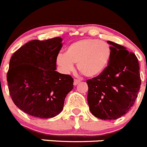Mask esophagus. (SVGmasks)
Segmentation results:
<instances>
[{
    "label": "esophagus",
    "instance_id": "34e87169",
    "mask_svg": "<svg viewBox=\"0 0 147 147\" xmlns=\"http://www.w3.org/2000/svg\"><path fill=\"white\" fill-rule=\"evenodd\" d=\"M79 83H80V80H78V79H75V80H74V86H76L77 84H78Z\"/></svg>",
    "mask_w": 147,
    "mask_h": 147
}]
</instances>
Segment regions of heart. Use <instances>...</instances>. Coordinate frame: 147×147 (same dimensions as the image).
Instances as JSON below:
<instances>
[{"label":"heart","instance_id":"1","mask_svg":"<svg viewBox=\"0 0 147 147\" xmlns=\"http://www.w3.org/2000/svg\"><path fill=\"white\" fill-rule=\"evenodd\" d=\"M112 56L111 46L105 41L87 38L69 45L64 53H59L56 64L64 73L73 69L77 64L79 72L92 78L105 70Z\"/></svg>","mask_w":147,"mask_h":147}]
</instances>
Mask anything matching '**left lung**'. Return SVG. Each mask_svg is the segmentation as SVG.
Here are the masks:
<instances>
[{"mask_svg": "<svg viewBox=\"0 0 147 147\" xmlns=\"http://www.w3.org/2000/svg\"><path fill=\"white\" fill-rule=\"evenodd\" d=\"M112 56L105 70L86 80L90 111L104 120L116 119L133 107L141 87L136 55L111 41Z\"/></svg>", "mask_w": 147, "mask_h": 147, "instance_id": "8db88e82", "label": "left lung"}]
</instances>
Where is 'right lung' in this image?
Returning a JSON list of instances; mask_svg holds the SVG:
<instances>
[{
    "label": "right lung",
    "instance_id": "1",
    "mask_svg": "<svg viewBox=\"0 0 147 147\" xmlns=\"http://www.w3.org/2000/svg\"><path fill=\"white\" fill-rule=\"evenodd\" d=\"M62 39L30 41L14 52L9 61L8 87L11 100L22 111L42 119L61 113L73 88L69 75L56 72Z\"/></svg>",
    "mask_w": 147,
    "mask_h": 147
}]
</instances>
